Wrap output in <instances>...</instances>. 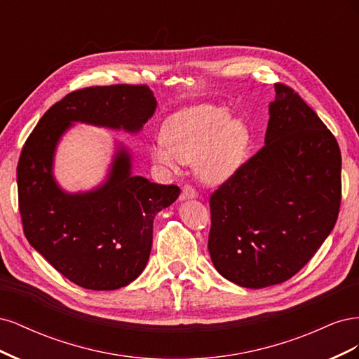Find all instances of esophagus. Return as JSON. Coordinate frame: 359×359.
<instances>
[{
	"mask_svg": "<svg viewBox=\"0 0 359 359\" xmlns=\"http://www.w3.org/2000/svg\"><path fill=\"white\" fill-rule=\"evenodd\" d=\"M198 196V191L196 189H194L193 186H190V184H186V186L182 187V191H181V199H193Z\"/></svg>",
	"mask_w": 359,
	"mask_h": 359,
	"instance_id": "1",
	"label": "esophagus"
}]
</instances>
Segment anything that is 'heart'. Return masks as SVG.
<instances>
[{
  "instance_id": "1",
  "label": "heart",
  "mask_w": 359,
  "mask_h": 359,
  "mask_svg": "<svg viewBox=\"0 0 359 359\" xmlns=\"http://www.w3.org/2000/svg\"><path fill=\"white\" fill-rule=\"evenodd\" d=\"M166 137L151 148L153 158L169 168L196 161L198 175L208 184L232 177L243 165L250 147V133L241 119L231 118L222 106L199 104L173 115Z\"/></svg>"
}]
</instances>
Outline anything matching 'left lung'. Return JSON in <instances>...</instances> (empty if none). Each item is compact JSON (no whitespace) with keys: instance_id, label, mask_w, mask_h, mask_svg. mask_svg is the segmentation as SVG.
<instances>
[{"instance_id":"left-lung-1","label":"left lung","mask_w":359,"mask_h":359,"mask_svg":"<svg viewBox=\"0 0 359 359\" xmlns=\"http://www.w3.org/2000/svg\"><path fill=\"white\" fill-rule=\"evenodd\" d=\"M340 202L334 135L298 93L276 83L265 145L210 198L215 269L243 287L283 283L327 240Z\"/></svg>"}]
</instances>
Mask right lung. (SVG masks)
<instances>
[{"label":"right lung","instance_id":"right-lung-1","mask_svg":"<svg viewBox=\"0 0 359 359\" xmlns=\"http://www.w3.org/2000/svg\"><path fill=\"white\" fill-rule=\"evenodd\" d=\"M147 85L88 86L49 107L28 136L18 163V198L28 243L72 283L114 290L142 273L153 245L158 211L180 196V187L132 175L118 148L109 177L88 193H66L52 175V161L72 123L139 132L156 111Z\"/></svg>","mask_w":359,"mask_h":359}]
</instances>
